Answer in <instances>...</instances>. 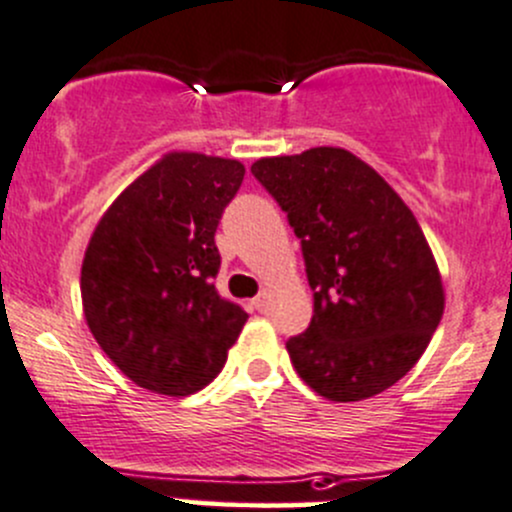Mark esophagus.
Here are the masks:
<instances>
[{
  "label": "esophagus",
  "mask_w": 512,
  "mask_h": 512,
  "mask_svg": "<svg viewBox=\"0 0 512 512\" xmlns=\"http://www.w3.org/2000/svg\"><path fill=\"white\" fill-rule=\"evenodd\" d=\"M254 308H256V311H266V308H268V293L266 291H261L254 298Z\"/></svg>",
  "instance_id": "1"
}]
</instances>
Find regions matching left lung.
Here are the masks:
<instances>
[{"mask_svg":"<svg viewBox=\"0 0 512 512\" xmlns=\"http://www.w3.org/2000/svg\"><path fill=\"white\" fill-rule=\"evenodd\" d=\"M251 171L288 214L313 288L311 326L286 343L293 368L328 401L383 393L416 366L445 308L416 216L341 146L263 156Z\"/></svg>","mask_w":512,"mask_h":512,"instance_id":"left-lung-1","label":"left lung"}]
</instances>
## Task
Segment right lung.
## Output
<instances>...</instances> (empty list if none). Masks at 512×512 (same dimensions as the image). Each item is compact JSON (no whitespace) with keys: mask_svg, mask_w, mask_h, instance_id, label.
<instances>
[{"mask_svg":"<svg viewBox=\"0 0 512 512\" xmlns=\"http://www.w3.org/2000/svg\"><path fill=\"white\" fill-rule=\"evenodd\" d=\"M239 159L169 151L101 214L82 261L91 336L136 386L184 398L224 368L249 313L216 293V226Z\"/></svg>","mask_w":512,"mask_h":512,"instance_id":"right-lung-1","label":"right lung"}]
</instances>
